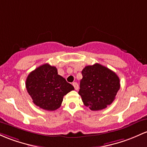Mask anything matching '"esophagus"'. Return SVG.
<instances>
[{
    "mask_svg": "<svg viewBox=\"0 0 147 147\" xmlns=\"http://www.w3.org/2000/svg\"><path fill=\"white\" fill-rule=\"evenodd\" d=\"M72 86H74V88H75V90L78 89L79 86H78V84H77V82H73V83H72Z\"/></svg>",
    "mask_w": 147,
    "mask_h": 147,
    "instance_id": "1",
    "label": "esophagus"
}]
</instances>
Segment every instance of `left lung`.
Segmentation results:
<instances>
[{
	"mask_svg": "<svg viewBox=\"0 0 147 147\" xmlns=\"http://www.w3.org/2000/svg\"><path fill=\"white\" fill-rule=\"evenodd\" d=\"M82 74L79 94L84 105L97 111L112 104L120 88L117 74L99 63L86 66Z\"/></svg>",
	"mask_w": 147,
	"mask_h": 147,
	"instance_id": "1",
	"label": "left lung"
}]
</instances>
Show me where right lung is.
Returning <instances> with one entry per match:
<instances>
[{
  "label": "right lung",
  "mask_w": 147,
  "mask_h": 147,
  "mask_svg": "<svg viewBox=\"0 0 147 147\" xmlns=\"http://www.w3.org/2000/svg\"><path fill=\"white\" fill-rule=\"evenodd\" d=\"M26 87L35 105L47 111L60 107L63 96L74 90L72 84L58 75L57 68L48 63L40 65L29 74Z\"/></svg>",
  "instance_id": "right-lung-1"
}]
</instances>
